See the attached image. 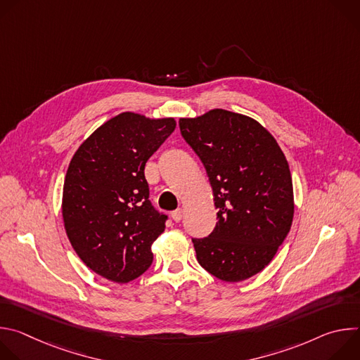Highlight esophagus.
I'll list each match as a JSON object with an SVG mask.
<instances>
[{"mask_svg":"<svg viewBox=\"0 0 360 360\" xmlns=\"http://www.w3.org/2000/svg\"><path fill=\"white\" fill-rule=\"evenodd\" d=\"M182 217H184V210H182V208H178L176 211H174V212L171 214V218H172L175 222H179V221L182 219Z\"/></svg>","mask_w":360,"mask_h":360,"instance_id":"34e87169","label":"esophagus"}]
</instances>
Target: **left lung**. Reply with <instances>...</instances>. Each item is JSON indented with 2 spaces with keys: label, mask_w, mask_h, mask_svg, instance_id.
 I'll return each instance as SVG.
<instances>
[{
  "label": "left lung",
  "mask_w": 360,
  "mask_h": 360,
  "mask_svg": "<svg viewBox=\"0 0 360 360\" xmlns=\"http://www.w3.org/2000/svg\"><path fill=\"white\" fill-rule=\"evenodd\" d=\"M181 134L207 169L218 222L192 239L199 265L225 282L264 271L290 231L295 200L288 161L258 121L226 110L179 120Z\"/></svg>",
  "instance_id": "obj_1"
}]
</instances>
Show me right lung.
Returning <instances> with one entry per match:
<instances>
[{"label":"right lung","instance_id":"add662e5","mask_svg":"<svg viewBox=\"0 0 360 360\" xmlns=\"http://www.w3.org/2000/svg\"><path fill=\"white\" fill-rule=\"evenodd\" d=\"M174 118L122 112L98 127L77 149L63 189L67 236L96 275L128 283L152 264V243L165 215L149 202L145 164L175 131Z\"/></svg>","mask_w":360,"mask_h":360}]
</instances>
